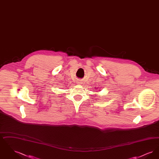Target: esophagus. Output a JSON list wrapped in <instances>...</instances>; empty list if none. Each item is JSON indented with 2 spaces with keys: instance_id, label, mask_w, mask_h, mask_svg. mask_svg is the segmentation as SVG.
Here are the masks:
<instances>
[{
  "instance_id": "1",
  "label": "esophagus",
  "mask_w": 159,
  "mask_h": 159,
  "mask_svg": "<svg viewBox=\"0 0 159 159\" xmlns=\"http://www.w3.org/2000/svg\"><path fill=\"white\" fill-rule=\"evenodd\" d=\"M77 83H79V84H81L82 83V80H78L77 81Z\"/></svg>"
}]
</instances>
